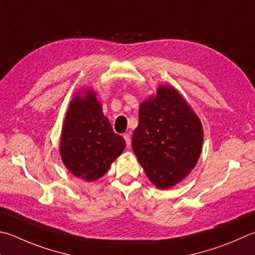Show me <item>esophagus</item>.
Returning a JSON list of instances; mask_svg holds the SVG:
<instances>
[{"instance_id": "1", "label": "esophagus", "mask_w": 255, "mask_h": 255, "mask_svg": "<svg viewBox=\"0 0 255 255\" xmlns=\"http://www.w3.org/2000/svg\"><path fill=\"white\" fill-rule=\"evenodd\" d=\"M124 138H125V141H126L127 147L129 148V147H130V145H131V139H130V136H129V133H125Z\"/></svg>"}]
</instances>
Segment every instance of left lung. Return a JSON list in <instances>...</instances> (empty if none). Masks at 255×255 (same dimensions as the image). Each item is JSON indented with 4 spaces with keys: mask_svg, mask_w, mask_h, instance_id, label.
<instances>
[{
    "mask_svg": "<svg viewBox=\"0 0 255 255\" xmlns=\"http://www.w3.org/2000/svg\"><path fill=\"white\" fill-rule=\"evenodd\" d=\"M203 127L179 92L160 86L139 106L132 150L156 187H173L191 173L200 158Z\"/></svg>",
    "mask_w": 255,
    "mask_h": 255,
    "instance_id": "1",
    "label": "left lung"
}]
</instances>
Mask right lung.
I'll return each mask as SVG.
<instances>
[{"instance_id":"1","label":"right lung","mask_w":255,"mask_h":255,"mask_svg":"<svg viewBox=\"0 0 255 255\" xmlns=\"http://www.w3.org/2000/svg\"><path fill=\"white\" fill-rule=\"evenodd\" d=\"M125 147V139L114 132L104 116L95 91L88 89L73 97L60 139L61 159L69 172L86 182L103 177Z\"/></svg>"}]
</instances>
